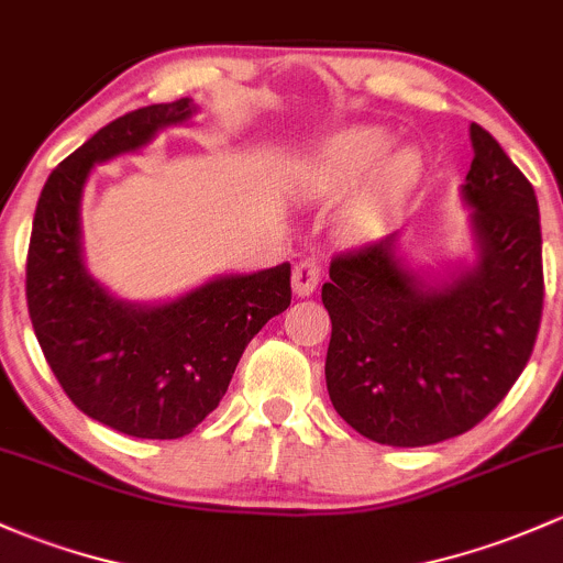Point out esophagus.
Here are the masks:
<instances>
[{"label":"esophagus","instance_id":"34e87169","mask_svg":"<svg viewBox=\"0 0 563 563\" xmlns=\"http://www.w3.org/2000/svg\"><path fill=\"white\" fill-rule=\"evenodd\" d=\"M320 263H317V260H303V263H298L292 268V292L298 295V298H306V295H311L320 287Z\"/></svg>","mask_w":563,"mask_h":563}]
</instances>
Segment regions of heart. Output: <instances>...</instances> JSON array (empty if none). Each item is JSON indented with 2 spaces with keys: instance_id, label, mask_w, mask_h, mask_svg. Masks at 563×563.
I'll return each mask as SVG.
<instances>
[{
  "instance_id": "heart-1",
  "label": "heart",
  "mask_w": 563,
  "mask_h": 563,
  "mask_svg": "<svg viewBox=\"0 0 563 563\" xmlns=\"http://www.w3.org/2000/svg\"><path fill=\"white\" fill-rule=\"evenodd\" d=\"M396 141L382 126H352L324 141L295 170L292 187L306 200H333L365 181L366 187L341 217V230L350 239H371L390 217L393 206L417 173V156L393 152Z\"/></svg>"
}]
</instances>
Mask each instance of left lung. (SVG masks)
Wrapping results in <instances>:
<instances>
[{
	"instance_id": "obj_1",
	"label": "left lung",
	"mask_w": 563,
	"mask_h": 563,
	"mask_svg": "<svg viewBox=\"0 0 563 563\" xmlns=\"http://www.w3.org/2000/svg\"><path fill=\"white\" fill-rule=\"evenodd\" d=\"M461 187L477 263L431 284L398 233L335 254L324 382L335 411L371 442L426 448L466 433L529 363L542 320L540 206L529 178L479 124Z\"/></svg>"
}]
</instances>
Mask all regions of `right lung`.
<instances>
[{"instance_id":"right-lung-1","label":"right lung","mask_w":563,"mask_h":563,"mask_svg":"<svg viewBox=\"0 0 563 563\" xmlns=\"http://www.w3.org/2000/svg\"><path fill=\"white\" fill-rule=\"evenodd\" d=\"M195 110L181 97L102 126L48 176L29 241L26 303L45 361L84 415L137 439L192 433L228 393L249 341L292 300L289 263L217 276L159 306L115 300L86 271L80 197L91 167L148 146Z\"/></svg>"}]
</instances>
